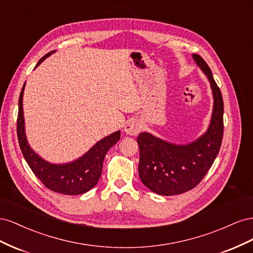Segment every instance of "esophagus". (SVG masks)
Masks as SVG:
<instances>
[{"label":"esophagus","mask_w":253,"mask_h":253,"mask_svg":"<svg viewBox=\"0 0 253 253\" xmlns=\"http://www.w3.org/2000/svg\"><path fill=\"white\" fill-rule=\"evenodd\" d=\"M124 129L127 135H131V136L133 135L134 136V135L139 134V132L141 131V125H140L139 120L129 119L126 122Z\"/></svg>","instance_id":"34e87169"}]
</instances>
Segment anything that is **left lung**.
<instances>
[{
    "instance_id": "1",
    "label": "left lung",
    "mask_w": 253,
    "mask_h": 253,
    "mask_svg": "<svg viewBox=\"0 0 253 253\" xmlns=\"http://www.w3.org/2000/svg\"><path fill=\"white\" fill-rule=\"evenodd\" d=\"M192 58L208 78L212 90L213 109L206 132L183 144L167 141L149 132H142L137 137L140 152L139 177L145 187L159 195H177L195 188L215 160L223 139L221 93L205 60L196 53Z\"/></svg>"
}]
</instances>
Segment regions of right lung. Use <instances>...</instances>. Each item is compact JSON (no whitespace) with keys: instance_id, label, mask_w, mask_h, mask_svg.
<instances>
[{"instance_id":"right-lung-1","label":"right lung","mask_w":253,"mask_h":253,"mask_svg":"<svg viewBox=\"0 0 253 253\" xmlns=\"http://www.w3.org/2000/svg\"><path fill=\"white\" fill-rule=\"evenodd\" d=\"M50 51L45 55L36 67L48 58ZM25 84L23 85L19 98V114L17 122V133L19 144L29 168L43 185L49 190L65 195H79L94 188L102 173L103 160L108 151L120 139V131H116L97 141L87 152L79 158L65 164H53L42 158L33 150L28 143L25 133V119L23 111V95Z\"/></svg>"}]
</instances>
